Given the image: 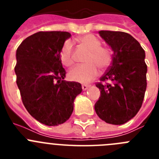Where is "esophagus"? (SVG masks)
Masks as SVG:
<instances>
[{
  "instance_id": "34e87169",
  "label": "esophagus",
  "mask_w": 159,
  "mask_h": 159,
  "mask_svg": "<svg viewBox=\"0 0 159 159\" xmlns=\"http://www.w3.org/2000/svg\"><path fill=\"white\" fill-rule=\"evenodd\" d=\"M89 85H86V84H83L82 85V89L83 91H86L88 88H89Z\"/></svg>"
}]
</instances>
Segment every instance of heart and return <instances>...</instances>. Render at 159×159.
Returning a JSON list of instances; mask_svg holds the SVG:
<instances>
[{
  "mask_svg": "<svg viewBox=\"0 0 159 159\" xmlns=\"http://www.w3.org/2000/svg\"><path fill=\"white\" fill-rule=\"evenodd\" d=\"M83 48L88 51L84 59V65H79L70 70L68 78L75 82L88 84L98 75V68L105 71L111 63V55L109 50L101 47V42L95 36L87 34L79 38ZM60 60L66 67H71L74 63L73 46L70 40H66L60 53Z\"/></svg>",
  "mask_w": 159,
  "mask_h": 159,
  "instance_id": "1",
  "label": "heart"
}]
</instances>
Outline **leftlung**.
Listing matches in <instances>:
<instances>
[{"label":"left lung","instance_id":"left-lung-1","mask_svg":"<svg viewBox=\"0 0 159 159\" xmlns=\"http://www.w3.org/2000/svg\"><path fill=\"white\" fill-rule=\"evenodd\" d=\"M99 34L113 54L111 65L96 84L100 97L95 110L107 123L121 125L134 118L143 104L147 89L145 51L127 32L102 30Z\"/></svg>","mask_w":159,"mask_h":159}]
</instances>
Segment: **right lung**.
I'll use <instances>...</instances> for the list:
<instances>
[{"mask_svg": "<svg viewBox=\"0 0 159 159\" xmlns=\"http://www.w3.org/2000/svg\"><path fill=\"white\" fill-rule=\"evenodd\" d=\"M71 35L67 32H39L22 41L16 50L15 73L24 106L47 126L65 123L74 100L82 92L80 83L64 80L60 53Z\"/></svg>", "mask_w": 159, "mask_h": 159, "instance_id": "right-lung-1", "label": "right lung"}]
</instances>
